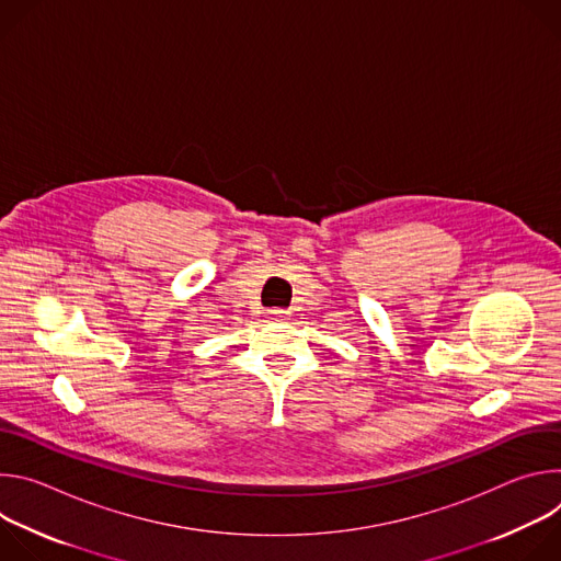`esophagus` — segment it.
Listing matches in <instances>:
<instances>
[{"label": "esophagus", "mask_w": 561, "mask_h": 561, "mask_svg": "<svg viewBox=\"0 0 561 561\" xmlns=\"http://www.w3.org/2000/svg\"><path fill=\"white\" fill-rule=\"evenodd\" d=\"M273 314H275V317H279V314H282V310H273Z\"/></svg>", "instance_id": "obj_1"}]
</instances>
